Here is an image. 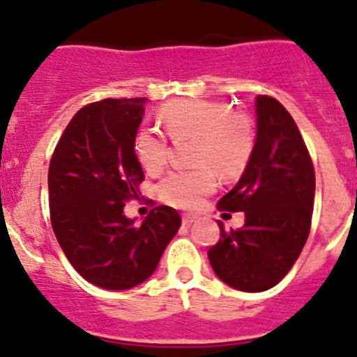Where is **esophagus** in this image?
I'll return each mask as SVG.
<instances>
[{
	"label": "esophagus",
	"instance_id": "obj_1",
	"mask_svg": "<svg viewBox=\"0 0 357 357\" xmlns=\"http://www.w3.org/2000/svg\"><path fill=\"white\" fill-rule=\"evenodd\" d=\"M195 222H197V216H193V214H184V216H182V223H184L185 227L193 225Z\"/></svg>",
	"mask_w": 357,
	"mask_h": 357
}]
</instances>
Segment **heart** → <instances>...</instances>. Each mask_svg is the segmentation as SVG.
<instances>
[{
  "label": "heart",
  "mask_w": 357,
  "mask_h": 357,
  "mask_svg": "<svg viewBox=\"0 0 357 357\" xmlns=\"http://www.w3.org/2000/svg\"><path fill=\"white\" fill-rule=\"evenodd\" d=\"M159 119L168 135H193L191 155L198 166L169 173L159 184V195L169 206L195 209L216 189V172L225 178L241 175L255 148L254 123L229 103L214 100H176L160 109ZM134 151L148 173H157L169 159L166 135L153 128L135 134Z\"/></svg>",
  "instance_id": "b5f03b06"
}]
</instances>
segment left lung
<instances>
[{
	"instance_id": "1",
	"label": "left lung",
	"mask_w": 357,
	"mask_h": 357,
	"mask_svg": "<svg viewBox=\"0 0 357 357\" xmlns=\"http://www.w3.org/2000/svg\"><path fill=\"white\" fill-rule=\"evenodd\" d=\"M257 137L247 169L218 209L245 213L241 229H222L209 248L214 273L241 291H264L298 259L313 218L314 168L301 130L275 98L255 100Z\"/></svg>"
}]
</instances>
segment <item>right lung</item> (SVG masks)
<instances>
[{
  "label": "right lung",
  "mask_w": 357,
  "mask_h": 357,
  "mask_svg": "<svg viewBox=\"0 0 357 357\" xmlns=\"http://www.w3.org/2000/svg\"><path fill=\"white\" fill-rule=\"evenodd\" d=\"M146 98H107L73 116L50 160L53 232L73 268L87 282L128 289L155 272L181 227L168 206L150 211L141 225L123 213L139 197L144 173L134 139Z\"/></svg>",
  "instance_id": "right-lung-1"
}]
</instances>
